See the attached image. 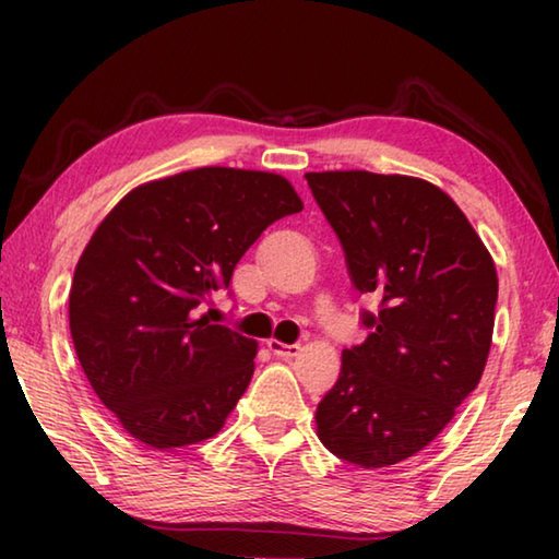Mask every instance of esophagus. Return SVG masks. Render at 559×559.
I'll return each mask as SVG.
<instances>
[{
	"instance_id": "obj_1",
	"label": "esophagus",
	"mask_w": 559,
	"mask_h": 559,
	"mask_svg": "<svg viewBox=\"0 0 559 559\" xmlns=\"http://www.w3.org/2000/svg\"><path fill=\"white\" fill-rule=\"evenodd\" d=\"M266 345L276 357H296L300 353V345H288V343H281V340H269Z\"/></svg>"
}]
</instances>
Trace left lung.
<instances>
[{"instance_id":"1","label":"left lung","mask_w":559,"mask_h":559,"mask_svg":"<svg viewBox=\"0 0 559 559\" xmlns=\"http://www.w3.org/2000/svg\"><path fill=\"white\" fill-rule=\"evenodd\" d=\"M343 243L349 278L382 298L372 330L343 349L316 409L318 439L362 468L394 466L447 429L493 343L498 273L459 204L437 185L367 169L308 173Z\"/></svg>"}]
</instances>
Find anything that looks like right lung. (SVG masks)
Masks as SVG:
<instances>
[{
    "label": "right lung",
    "mask_w": 559,
    "mask_h": 559,
    "mask_svg": "<svg viewBox=\"0 0 559 559\" xmlns=\"http://www.w3.org/2000/svg\"><path fill=\"white\" fill-rule=\"evenodd\" d=\"M302 202L286 177L197 167L122 197L83 249L69 323L93 392L132 439L167 451L222 431L259 343L197 316L269 224Z\"/></svg>",
    "instance_id": "1"
}]
</instances>
